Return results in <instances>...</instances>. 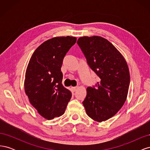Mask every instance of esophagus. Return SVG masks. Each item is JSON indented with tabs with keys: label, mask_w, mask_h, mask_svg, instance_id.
<instances>
[{
	"label": "esophagus",
	"mask_w": 150,
	"mask_h": 150,
	"mask_svg": "<svg viewBox=\"0 0 150 150\" xmlns=\"http://www.w3.org/2000/svg\"><path fill=\"white\" fill-rule=\"evenodd\" d=\"M78 86H74V87H71V89H72V91H76V89H78Z\"/></svg>",
	"instance_id": "34e87169"
}]
</instances>
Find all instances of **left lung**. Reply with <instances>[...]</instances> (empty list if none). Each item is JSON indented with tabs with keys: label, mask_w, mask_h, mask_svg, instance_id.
Listing matches in <instances>:
<instances>
[{
	"label": "left lung",
	"mask_w": 150,
	"mask_h": 150,
	"mask_svg": "<svg viewBox=\"0 0 150 150\" xmlns=\"http://www.w3.org/2000/svg\"><path fill=\"white\" fill-rule=\"evenodd\" d=\"M77 43L100 78L96 88L86 89L83 102L86 114L98 122L108 120L119 111L127 98L130 82L128 64L118 50L100 36H84Z\"/></svg>",
	"instance_id": "1"
}]
</instances>
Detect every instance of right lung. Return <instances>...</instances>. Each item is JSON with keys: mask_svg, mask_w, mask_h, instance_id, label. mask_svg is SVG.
Returning a JSON list of instances; mask_svg holds the SVG:
<instances>
[{"mask_svg": "<svg viewBox=\"0 0 150 150\" xmlns=\"http://www.w3.org/2000/svg\"><path fill=\"white\" fill-rule=\"evenodd\" d=\"M75 37H56L35 49L25 72L24 89L30 104L47 120L64 114L72 94L62 84L61 68Z\"/></svg>", "mask_w": 150, "mask_h": 150, "instance_id": "add662e5", "label": "right lung"}]
</instances>
